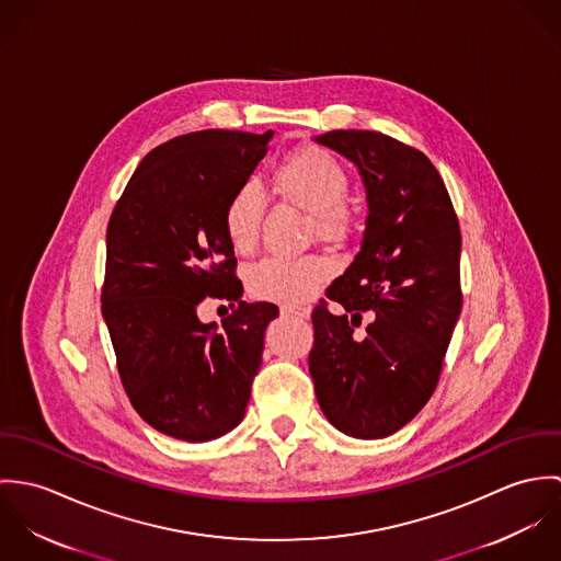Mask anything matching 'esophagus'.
Returning <instances> with one entry per match:
<instances>
[{"mask_svg":"<svg viewBox=\"0 0 561 561\" xmlns=\"http://www.w3.org/2000/svg\"><path fill=\"white\" fill-rule=\"evenodd\" d=\"M283 316L298 318V320H309L311 311H309V309H305V307H285V309H283Z\"/></svg>","mask_w":561,"mask_h":561,"instance_id":"34e87169","label":"esophagus"}]
</instances>
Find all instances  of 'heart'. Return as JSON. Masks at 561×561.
<instances>
[{"mask_svg": "<svg viewBox=\"0 0 561 561\" xmlns=\"http://www.w3.org/2000/svg\"><path fill=\"white\" fill-rule=\"evenodd\" d=\"M274 194L309 214L311 233L320 240H341L350 229L345 198L350 176L341 161L320 147H302L289 153L272 172ZM263 196L252 183L240 185L227 201L222 229L236 252H250L263 222ZM323 256H267L248 270V289L254 298L296 307L307 302L332 274Z\"/></svg>", "mask_w": 561, "mask_h": 561, "instance_id": "b5f03b06", "label": "heart"}]
</instances>
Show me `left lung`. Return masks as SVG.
Returning <instances> with one entry per match:
<instances>
[{"label":"left lung","instance_id":"obj_1","mask_svg":"<svg viewBox=\"0 0 561 561\" xmlns=\"http://www.w3.org/2000/svg\"><path fill=\"white\" fill-rule=\"evenodd\" d=\"M316 140L358 168L369 214L360 252L313 309L309 371L336 430L385 438L414 419L438 385L462 309L460 225L421 151L363 129ZM365 310L375 313L358 340L353 328Z\"/></svg>","mask_w":561,"mask_h":561}]
</instances>
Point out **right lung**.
Listing matches in <instances>:
<instances>
[{
	"instance_id": "add662e5",
	"label": "right lung",
	"mask_w": 561,
	"mask_h": 561,
	"mask_svg": "<svg viewBox=\"0 0 561 561\" xmlns=\"http://www.w3.org/2000/svg\"><path fill=\"white\" fill-rule=\"evenodd\" d=\"M274 131L205 129L153 149L107 225L101 311L125 393L161 434L205 443L231 432L261 367L270 302H243L222 229L229 196L263 160ZM205 297L239 309L203 324Z\"/></svg>"
}]
</instances>
